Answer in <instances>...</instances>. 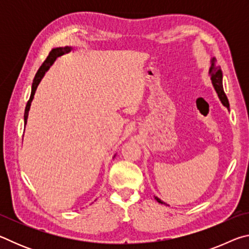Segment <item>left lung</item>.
I'll return each instance as SVG.
<instances>
[{
  "label": "left lung",
  "mask_w": 249,
  "mask_h": 249,
  "mask_svg": "<svg viewBox=\"0 0 249 249\" xmlns=\"http://www.w3.org/2000/svg\"><path fill=\"white\" fill-rule=\"evenodd\" d=\"M210 75H211V80H212V83L214 86V89H215L216 93L218 95V98H220L222 104L226 107L227 108H230V103H229V100H227V96L224 92V89H223V82H222V79H223V73H222V69L221 67L217 65L216 62V59L215 58H212V60H211V68H210ZM157 202L161 204H165L163 202L158 199L157 196L155 197Z\"/></svg>",
  "instance_id": "1"
}]
</instances>
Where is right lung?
Wrapping results in <instances>:
<instances>
[{"label":"right lung","instance_id":"right-lung-1","mask_svg":"<svg viewBox=\"0 0 249 249\" xmlns=\"http://www.w3.org/2000/svg\"><path fill=\"white\" fill-rule=\"evenodd\" d=\"M71 50V47H59V48H53L52 52L49 53L48 57L46 58V60L43 62V65L40 66V68L37 71V73L35 75V78L33 80V84H32V93H31V98H29L28 102L26 104V107H25V114H24V122L25 124L27 123V117H28V111H29V107H31V103L34 99V94H35L37 87H38V84L40 82V80L43 79V77L46 73V71H48V69L50 68V66L53 64V61L56 60L57 57H60L62 56L64 53H69Z\"/></svg>","mask_w":249,"mask_h":249}]
</instances>
